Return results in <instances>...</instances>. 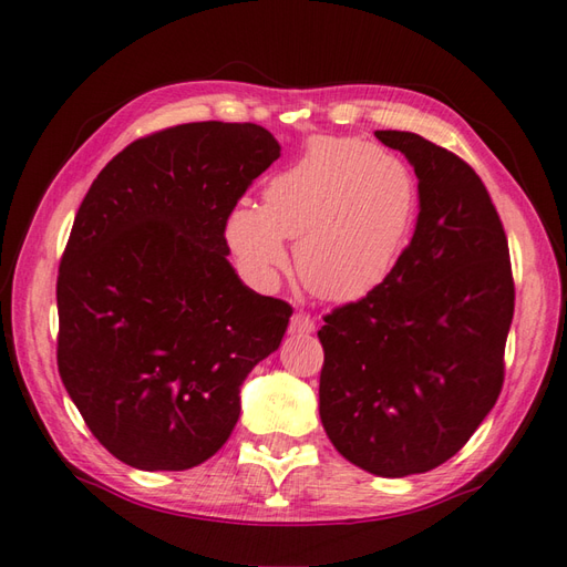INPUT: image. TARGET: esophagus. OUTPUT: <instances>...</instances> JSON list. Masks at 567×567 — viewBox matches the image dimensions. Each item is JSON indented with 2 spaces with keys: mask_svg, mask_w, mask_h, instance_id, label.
I'll return each instance as SVG.
<instances>
[{
  "mask_svg": "<svg viewBox=\"0 0 567 567\" xmlns=\"http://www.w3.org/2000/svg\"><path fill=\"white\" fill-rule=\"evenodd\" d=\"M315 329H317L315 319H311L309 315H295L290 321V333H295V336H307Z\"/></svg>",
  "mask_w": 567,
  "mask_h": 567,
  "instance_id": "34e87169",
  "label": "esophagus"
}]
</instances>
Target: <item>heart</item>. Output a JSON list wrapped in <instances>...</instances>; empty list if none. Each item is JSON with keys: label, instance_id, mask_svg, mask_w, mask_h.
<instances>
[{"label": "heart", "instance_id": "heart-1", "mask_svg": "<svg viewBox=\"0 0 567 567\" xmlns=\"http://www.w3.org/2000/svg\"><path fill=\"white\" fill-rule=\"evenodd\" d=\"M416 219L409 167L358 138H315L262 187V207L238 202L224 236L246 272L272 285L297 240L302 282L329 302H355L392 275Z\"/></svg>", "mask_w": 567, "mask_h": 567}]
</instances>
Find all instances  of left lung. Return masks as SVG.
<instances>
[{"label":"left lung","mask_w":567,"mask_h":567,"mask_svg":"<svg viewBox=\"0 0 567 567\" xmlns=\"http://www.w3.org/2000/svg\"><path fill=\"white\" fill-rule=\"evenodd\" d=\"M375 136L414 167L419 216L388 280L323 319L319 416L346 461L404 477L453 457L495 406L514 282L473 167L412 131Z\"/></svg>","instance_id":"8db88e82"}]
</instances>
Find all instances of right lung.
<instances>
[{
	"label": "right lung",
	"mask_w": 567,
	"mask_h": 567,
	"mask_svg": "<svg viewBox=\"0 0 567 567\" xmlns=\"http://www.w3.org/2000/svg\"><path fill=\"white\" fill-rule=\"evenodd\" d=\"M280 151L258 124L165 128L106 163L80 204L58 272V370L94 439L131 467L212 457L240 384L282 343L292 307L244 285L224 236Z\"/></svg>",
	"instance_id": "add662e5"
}]
</instances>
